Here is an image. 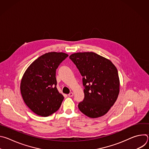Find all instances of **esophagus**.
<instances>
[{"label": "esophagus", "instance_id": "esophagus-1", "mask_svg": "<svg viewBox=\"0 0 149 149\" xmlns=\"http://www.w3.org/2000/svg\"><path fill=\"white\" fill-rule=\"evenodd\" d=\"M73 95H74V93H72V92H71V93L68 94V96H69L70 97H73Z\"/></svg>", "mask_w": 149, "mask_h": 149}]
</instances>
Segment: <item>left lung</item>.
Listing matches in <instances>:
<instances>
[{"label":"left lung","mask_w":149,"mask_h":149,"mask_svg":"<svg viewBox=\"0 0 149 149\" xmlns=\"http://www.w3.org/2000/svg\"><path fill=\"white\" fill-rule=\"evenodd\" d=\"M70 58L83 77L84 98L78 104L79 110L93 118L105 115L119 94L117 68L110 59L92 52L74 53Z\"/></svg>","instance_id":"obj_1"}]
</instances>
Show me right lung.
I'll return each mask as SVG.
<instances>
[{
  "label": "right lung",
  "mask_w": 149,
  "mask_h": 149,
  "mask_svg": "<svg viewBox=\"0 0 149 149\" xmlns=\"http://www.w3.org/2000/svg\"><path fill=\"white\" fill-rule=\"evenodd\" d=\"M68 56L63 52L46 53L35 60L24 74L20 85L21 95L36 114L48 117L61 107L64 97L56 88V70Z\"/></svg>",
  "instance_id": "right-lung-1"
}]
</instances>
